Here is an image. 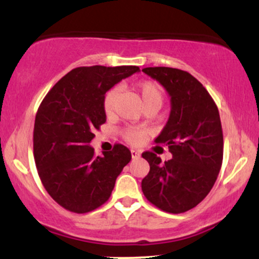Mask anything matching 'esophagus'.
<instances>
[{
	"mask_svg": "<svg viewBox=\"0 0 259 259\" xmlns=\"http://www.w3.org/2000/svg\"><path fill=\"white\" fill-rule=\"evenodd\" d=\"M130 152H132V157H133V158H134V159L139 158V157H140V152H139V151L132 150V151H130Z\"/></svg>",
	"mask_w": 259,
	"mask_h": 259,
	"instance_id": "esophagus-1",
	"label": "esophagus"
}]
</instances>
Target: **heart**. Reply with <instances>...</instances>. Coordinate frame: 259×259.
I'll return each mask as SVG.
<instances>
[{
	"instance_id": "1",
	"label": "heart",
	"mask_w": 259,
	"mask_h": 259,
	"mask_svg": "<svg viewBox=\"0 0 259 259\" xmlns=\"http://www.w3.org/2000/svg\"><path fill=\"white\" fill-rule=\"evenodd\" d=\"M136 92L140 102L144 108L146 107H156L159 109L163 105L164 101V92L163 89L157 84V82L152 81V80H144L136 84ZM118 97H119V89L112 88L105 94L103 97V111H105L106 115H112L115 112V105H117ZM124 139L127 142L133 145H138L144 139V133L141 130L135 129V127H127L123 133Z\"/></svg>"
}]
</instances>
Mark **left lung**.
<instances>
[{"instance_id":"left-lung-1","label":"left lung","mask_w":259,"mask_h":259,"mask_svg":"<svg viewBox=\"0 0 259 259\" xmlns=\"http://www.w3.org/2000/svg\"><path fill=\"white\" fill-rule=\"evenodd\" d=\"M142 72L164 86L171 111L154 141L173 158L162 163L156 153H142L150 171L142 179L145 197L164 212L184 213L209 194L223 163V130L218 107L195 76L177 68L148 67Z\"/></svg>"}]
</instances>
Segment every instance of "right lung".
I'll list each match as a JSON object with an SVG mask.
<instances>
[{"label": "right lung", "instance_id": "obj_1", "mask_svg": "<svg viewBox=\"0 0 259 259\" xmlns=\"http://www.w3.org/2000/svg\"><path fill=\"white\" fill-rule=\"evenodd\" d=\"M136 65L79 67L47 92L34 125V158L49 195L70 212H91L108 201L115 180L132 159L129 148L115 144L95 156V130L106 121L103 97Z\"/></svg>", "mask_w": 259, "mask_h": 259}]
</instances>
